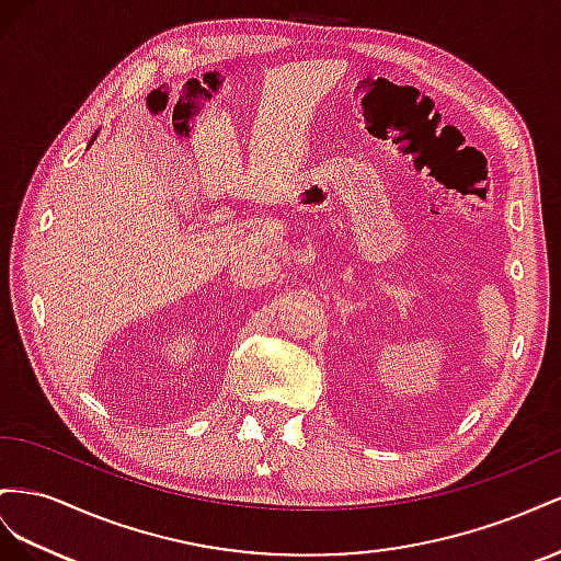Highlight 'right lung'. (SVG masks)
<instances>
[{
    "mask_svg": "<svg viewBox=\"0 0 561 561\" xmlns=\"http://www.w3.org/2000/svg\"><path fill=\"white\" fill-rule=\"evenodd\" d=\"M95 136H99V134H95ZM95 136H93V138H95ZM93 138H91V140H93Z\"/></svg>",
    "mask_w": 561,
    "mask_h": 561,
    "instance_id": "add662e5",
    "label": "right lung"
}]
</instances>
